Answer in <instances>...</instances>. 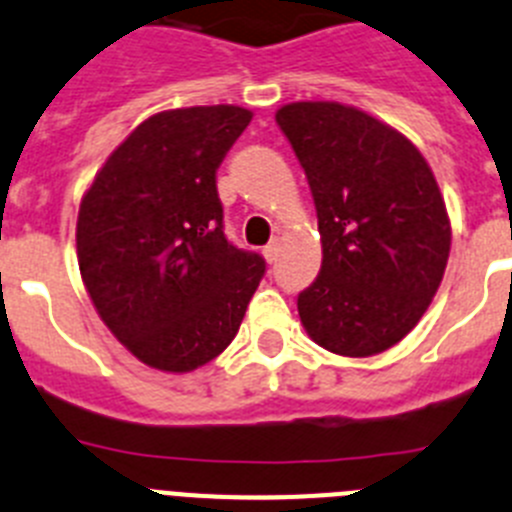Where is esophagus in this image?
Instances as JSON below:
<instances>
[{"label":"esophagus","instance_id":"1","mask_svg":"<svg viewBox=\"0 0 512 512\" xmlns=\"http://www.w3.org/2000/svg\"><path fill=\"white\" fill-rule=\"evenodd\" d=\"M262 255H265L267 262L278 260V255H280V239H273V242H270V245H267L265 250H262Z\"/></svg>","mask_w":512,"mask_h":512}]
</instances>
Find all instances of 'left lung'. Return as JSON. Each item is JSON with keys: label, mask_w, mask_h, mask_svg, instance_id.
<instances>
[{"label": "left lung", "mask_w": 512, "mask_h": 512, "mask_svg": "<svg viewBox=\"0 0 512 512\" xmlns=\"http://www.w3.org/2000/svg\"><path fill=\"white\" fill-rule=\"evenodd\" d=\"M275 122L308 178L324 250L298 316L329 352H385L426 313L449 260L434 173L400 132L336 101L285 104Z\"/></svg>", "instance_id": "left-lung-1"}]
</instances>
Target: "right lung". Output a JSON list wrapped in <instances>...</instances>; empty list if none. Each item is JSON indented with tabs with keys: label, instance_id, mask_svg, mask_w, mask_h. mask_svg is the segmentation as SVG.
Masks as SVG:
<instances>
[{
	"label": "right lung",
	"instance_id": "right-lung-1",
	"mask_svg": "<svg viewBox=\"0 0 512 512\" xmlns=\"http://www.w3.org/2000/svg\"><path fill=\"white\" fill-rule=\"evenodd\" d=\"M242 107L160 112L109 155L76 224L101 321L140 362L191 372L229 347L265 275L224 234L216 170L250 124Z\"/></svg>",
	"mask_w": 512,
	"mask_h": 512
}]
</instances>
